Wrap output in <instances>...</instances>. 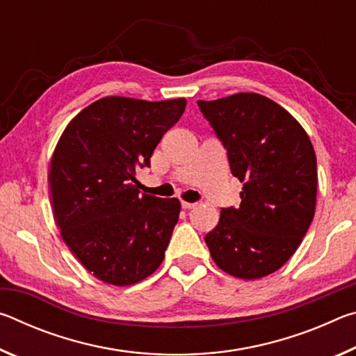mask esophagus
I'll list each match as a JSON object with an SVG mask.
<instances>
[{
    "label": "esophagus",
    "instance_id": "esophagus-1",
    "mask_svg": "<svg viewBox=\"0 0 356 356\" xmlns=\"http://www.w3.org/2000/svg\"><path fill=\"white\" fill-rule=\"evenodd\" d=\"M196 206V202H186V201H182V207L184 209H193Z\"/></svg>",
    "mask_w": 356,
    "mask_h": 356
}]
</instances>
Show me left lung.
I'll use <instances>...</instances> for the list:
<instances>
[{
	"label": "left lung",
	"instance_id": "8db88e82",
	"mask_svg": "<svg viewBox=\"0 0 356 356\" xmlns=\"http://www.w3.org/2000/svg\"><path fill=\"white\" fill-rule=\"evenodd\" d=\"M243 182L240 207L221 209L206 236L215 264L257 280L281 268L314 218L317 160L309 136L284 108L254 92L197 100Z\"/></svg>",
	"mask_w": 356,
	"mask_h": 356
}]
</instances>
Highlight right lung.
Wrapping results in <instances>:
<instances>
[{
	"label": "right lung",
	"mask_w": 356,
	"mask_h": 356,
	"mask_svg": "<svg viewBox=\"0 0 356 356\" xmlns=\"http://www.w3.org/2000/svg\"><path fill=\"white\" fill-rule=\"evenodd\" d=\"M185 105V99L104 97L59 138L48 174L55 220L83 267L108 284H136L163 261L180 202L140 195L135 174L150 168Z\"/></svg>",
	"instance_id": "obj_1"
}]
</instances>
